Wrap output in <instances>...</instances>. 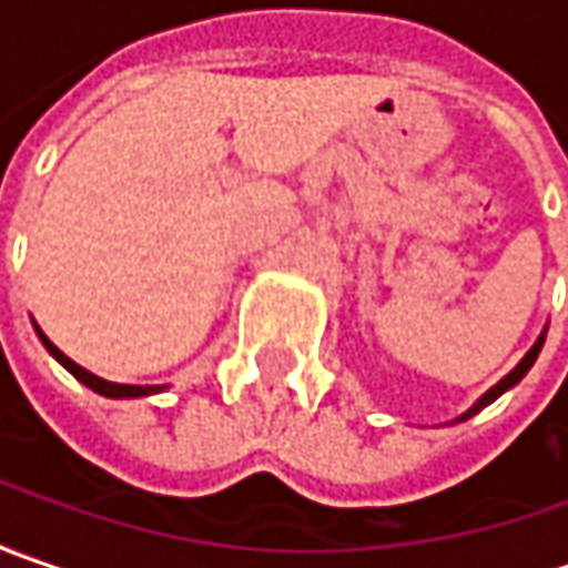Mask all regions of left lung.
Segmentation results:
<instances>
[{"mask_svg": "<svg viewBox=\"0 0 568 568\" xmlns=\"http://www.w3.org/2000/svg\"><path fill=\"white\" fill-rule=\"evenodd\" d=\"M544 338H547V328H544V332L537 335V341H535V344H531V351H528V354H525V357L518 361V366H515L513 373H506V376H503V379L496 382L493 388H487V392H484V395H480L477 402L470 404V407H468V410H465V414H458V417H455L452 424H465V420H470V417H474L477 410H484L487 404H493V402H496V398H499V395H506L509 388H515L518 382L525 379V376H528V369L535 366L537 354H540V347H544Z\"/></svg>", "mask_w": 568, "mask_h": 568, "instance_id": "obj_1", "label": "left lung"}]
</instances>
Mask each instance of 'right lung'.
Segmentation results:
<instances>
[{
    "label": "right lung",
    "instance_id": "right-lung-1",
    "mask_svg": "<svg viewBox=\"0 0 568 568\" xmlns=\"http://www.w3.org/2000/svg\"><path fill=\"white\" fill-rule=\"evenodd\" d=\"M33 332H37V338L43 341V347L53 354L55 361L62 363L72 376H75L78 382H84L91 392H98V395H103V398H148V395H158V392H164L166 385H122V382H106V379H100V376H94V373H88L84 366H78L72 357H65L59 347H55L53 341L47 338L43 332H40V325L33 322Z\"/></svg>",
    "mask_w": 568,
    "mask_h": 568
}]
</instances>
